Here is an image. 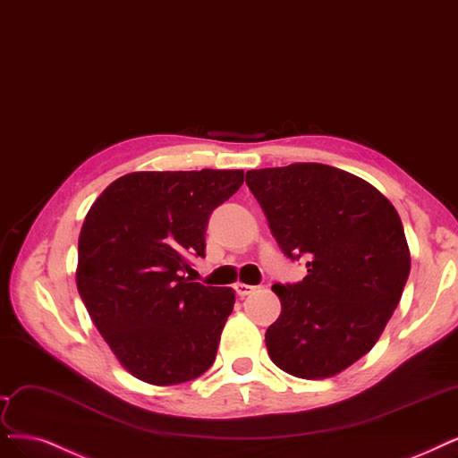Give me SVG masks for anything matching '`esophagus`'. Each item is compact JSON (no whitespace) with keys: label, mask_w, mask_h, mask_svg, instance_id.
Wrapping results in <instances>:
<instances>
[{"label":"esophagus","mask_w":458,"mask_h":458,"mask_svg":"<svg viewBox=\"0 0 458 458\" xmlns=\"http://www.w3.org/2000/svg\"><path fill=\"white\" fill-rule=\"evenodd\" d=\"M254 290H256V286H250V284H244V282H236L234 284V292H236V295H241V297L250 295Z\"/></svg>","instance_id":"34e87169"}]
</instances>
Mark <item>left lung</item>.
Segmentation results:
<instances>
[{"label":"left lung","instance_id":"1","mask_svg":"<svg viewBox=\"0 0 458 458\" xmlns=\"http://www.w3.org/2000/svg\"><path fill=\"white\" fill-rule=\"evenodd\" d=\"M246 183L280 250L307 258V276L273 292L280 317L265 334L275 364L327 379L379 341L411 269L402 219L366 180L318 163L248 170Z\"/></svg>","mask_w":458,"mask_h":458}]
</instances>
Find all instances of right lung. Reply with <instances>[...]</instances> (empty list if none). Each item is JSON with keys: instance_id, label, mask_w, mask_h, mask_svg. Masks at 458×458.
Listing matches in <instances>:
<instances>
[{"instance_id": "right-lung-1", "label": "right lung", "mask_w": 458, "mask_h": 458, "mask_svg": "<svg viewBox=\"0 0 458 458\" xmlns=\"http://www.w3.org/2000/svg\"><path fill=\"white\" fill-rule=\"evenodd\" d=\"M242 170L131 172L94 200L79 234V295L119 364L157 386L197 379L216 360L234 290L189 282L212 210Z\"/></svg>"}]
</instances>
